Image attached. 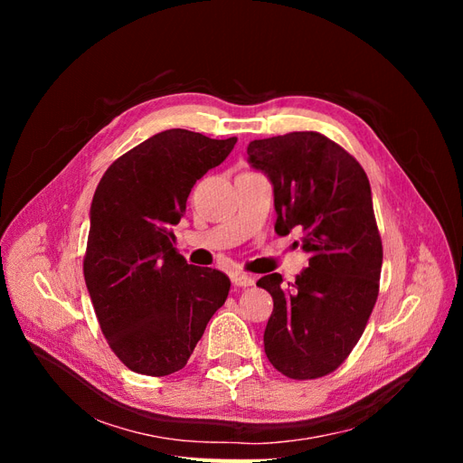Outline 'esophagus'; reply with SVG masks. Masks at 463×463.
Here are the masks:
<instances>
[{"label":"esophagus","instance_id":"1","mask_svg":"<svg viewBox=\"0 0 463 463\" xmlns=\"http://www.w3.org/2000/svg\"><path fill=\"white\" fill-rule=\"evenodd\" d=\"M232 282H233L235 286H240V288H247V286H253V284H255V278L249 276V274L235 272V274L232 276Z\"/></svg>","mask_w":463,"mask_h":463}]
</instances>
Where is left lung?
Segmentation results:
<instances>
[{
  "label": "left lung",
  "mask_w": 463,
  "mask_h": 463,
  "mask_svg": "<svg viewBox=\"0 0 463 463\" xmlns=\"http://www.w3.org/2000/svg\"><path fill=\"white\" fill-rule=\"evenodd\" d=\"M249 162L274 185L276 233L303 232L309 269L282 286L278 272L257 286L274 299L264 354L293 381L338 369L365 332L378 298L383 240L361 164L332 138L296 131L247 146Z\"/></svg>",
  "instance_id": "obj_1"
}]
</instances>
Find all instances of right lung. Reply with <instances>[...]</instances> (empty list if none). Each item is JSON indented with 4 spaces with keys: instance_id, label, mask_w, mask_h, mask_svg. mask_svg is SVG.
I'll list each match as a JSON object with an SVG mask.
<instances>
[{
    "instance_id": "1",
    "label": "right lung",
    "mask_w": 463,
    "mask_h": 463,
    "mask_svg": "<svg viewBox=\"0 0 463 463\" xmlns=\"http://www.w3.org/2000/svg\"><path fill=\"white\" fill-rule=\"evenodd\" d=\"M235 143L167 129L125 152L96 187L82 272L108 345L138 374L184 369L226 303L230 278L187 264L172 228L197 179Z\"/></svg>"
}]
</instances>
